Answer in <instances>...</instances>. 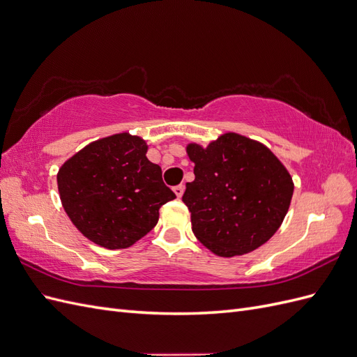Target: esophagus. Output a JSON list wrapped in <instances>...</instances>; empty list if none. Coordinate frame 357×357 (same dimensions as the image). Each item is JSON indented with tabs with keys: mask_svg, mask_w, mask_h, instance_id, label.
I'll list each match as a JSON object with an SVG mask.
<instances>
[{
	"mask_svg": "<svg viewBox=\"0 0 357 357\" xmlns=\"http://www.w3.org/2000/svg\"><path fill=\"white\" fill-rule=\"evenodd\" d=\"M174 193L177 195V198H181L183 193H185V185H178V186H174Z\"/></svg>",
	"mask_w": 357,
	"mask_h": 357,
	"instance_id": "obj_1",
	"label": "esophagus"
}]
</instances>
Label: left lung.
<instances>
[{"label":"left lung","instance_id":"1","mask_svg":"<svg viewBox=\"0 0 357 357\" xmlns=\"http://www.w3.org/2000/svg\"><path fill=\"white\" fill-rule=\"evenodd\" d=\"M186 152L195 180L183 202L197 238L222 257L250 253L271 238L294 195L289 171L271 150L226 132L207 147L190 143Z\"/></svg>","mask_w":357,"mask_h":357}]
</instances>
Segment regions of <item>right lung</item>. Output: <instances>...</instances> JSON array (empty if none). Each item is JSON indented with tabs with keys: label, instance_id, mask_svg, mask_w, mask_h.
<instances>
[{
	"label": "right lung",
	"instance_id": "1",
	"mask_svg": "<svg viewBox=\"0 0 357 357\" xmlns=\"http://www.w3.org/2000/svg\"><path fill=\"white\" fill-rule=\"evenodd\" d=\"M146 153L143 138L122 132L96 139L59 168L62 207L86 238L116 250L155 228L176 193Z\"/></svg>",
	"mask_w": 357,
	"mask_h": 357
}]
</instances>
